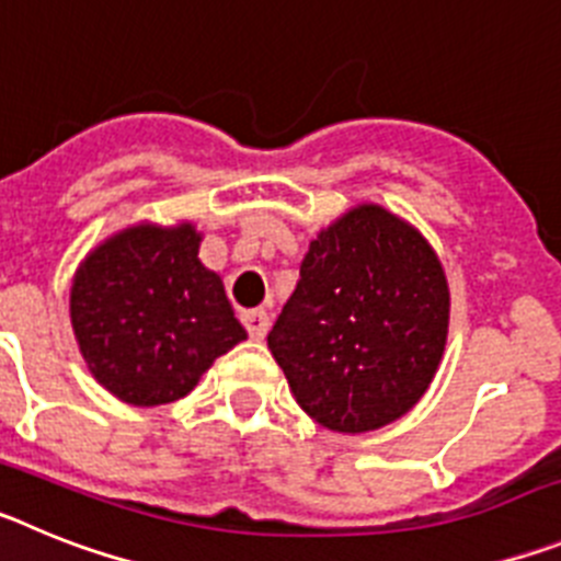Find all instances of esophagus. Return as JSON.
I'll return each instance as SVG.
<instances>
[{"label":"esophagus","instance_id":"esophagus-1","mask_svg":"<svg viewBox=\"0 0 561 561\" xmlns=\"http://www.w3.org/2000/svg\"><path fill=\"white\" fill-rule=\"evenodd\" d=\"M241 323H244L247 334H250L252 340H264L266 331H270V314H266L264 309L244 311V314H241Z\"/></svg>","mask_w":561,"mask_h":561}]
</instances>
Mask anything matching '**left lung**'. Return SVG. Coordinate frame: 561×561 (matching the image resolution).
<instances>
[{
  "label": "left lung",
  "mask_w": 561,
  "mask_h": 561,
  "mask_svg": "<svg viewBox=\"0 0 561 561\" xmlns=\"http://www.w3.org/2000/svg\"><path fill=\"white\" fill-rule=\"evenodd\" d=\"M447 329V275L427 238L359 205L311 241L266 342L317 424L370 433L427 393Z\"/></svg>",
  "instance_id": "1"
}]
</instances>
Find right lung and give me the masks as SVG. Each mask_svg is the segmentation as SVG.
<instances>
[{"mask_svg": "<svg viewBox=\"0 0 561 561\" xmlns=\"http://www.w3.org/2000/svg\"><path fill=\"white\" fill-rule=\"evenodd\" d=\"M193 225H137L106 238L72 277L69 317L89 370L134 408L196 388L213 362L247 340L225 284L199 261Z\"/></svg>", "mask_w": 561, "mask_h": 561, "instance_id": "right-lung-1", "label": "right lung"}]
</instances>
